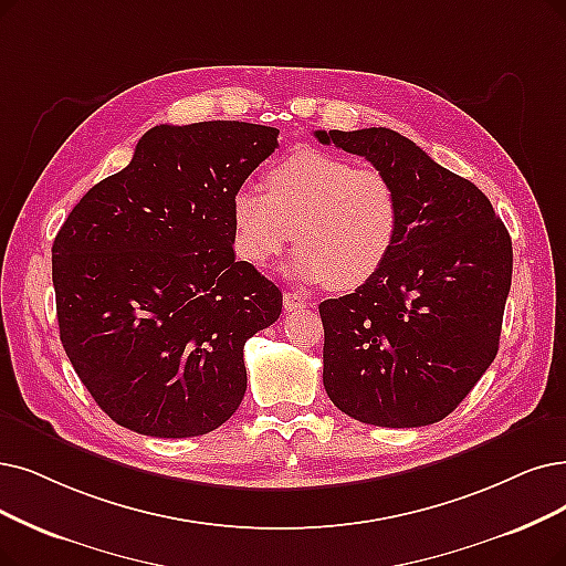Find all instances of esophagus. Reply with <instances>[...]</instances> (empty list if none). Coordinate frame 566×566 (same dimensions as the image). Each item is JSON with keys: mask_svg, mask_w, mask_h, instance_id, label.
<instances>
[{"mask_svg": "<svg viewBox=\"0 0 566 566\" xmlns=\"http://www.w3.org/2000/svg\"><path fill=\"white\" fill-rule=\"evenodd\" d=\"M283 306H285V311H304L311 306V302L304 295H300V292H285Z\"/></svg>", "mask_w": 566, "mask_h": 566, "instance_id": "esophagus-1", "label": "esophagus"}]
</instances>
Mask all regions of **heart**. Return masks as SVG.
Instances as JSON below:
<instances>
[{
	"label": "heart",
	"instance_id": "obj_1",
	"mask_svg": "<svg viewBox=\"0 0 566 566\" xmlns=\"http://www.w3.org/2000/svg\"><path fill=\"white\" fill-rule=\"evenodd\" d=\"M266 192L241 186L232 197L237 253L266 266L297 239L292 271L304 281L355 290L386 264L401 209L392 180L323 150H295L264 176Z\"/></svg>",
	"mask_w": 566,
	"mask_h": 566
}]
</instances>
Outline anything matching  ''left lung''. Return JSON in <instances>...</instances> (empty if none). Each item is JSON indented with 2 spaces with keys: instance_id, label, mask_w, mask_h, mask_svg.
Segmentation results:
<instances>
[{
  "instance_id": "obj_1",
  "label": "left lung",
  "mask_w": 566,
  "mask_h": 566,
  "mask_svg": "<svg viewBox=\"0 0 566 566\" xmlns=\"http://www.w3.org/2000/svg\"><path fill=\"white\" fill-rule=\"evenodd\" d=\"M361 155L399 197L390 258L355 292L323 302V382L346 416L378 427L443 420L500 350L513 248L490 199L388 127L315 132Z\"/></svg>"
}]
</instances>
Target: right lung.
<instances>
[{
	"mask_svg": "<svg viewBox=\"0 0 566 566\" xmlns=\"http://www.w3.org/2000/svg\"><path fill=\"white\" fill-rule=\"evenodd\" d=\"M276 148V127L157 125L64 220L53 241L60 338L113 422L188 439L239 409L243 346L279 321L283 295L234 260L232 197Z\"/></svg>",
	"mask_w": 566,
	"mask_h": 566,
	"instance_id": "1",
	"label": "right lung"
}]
</instances>
